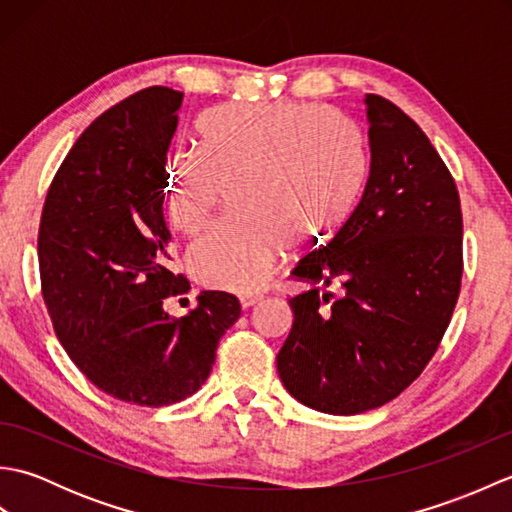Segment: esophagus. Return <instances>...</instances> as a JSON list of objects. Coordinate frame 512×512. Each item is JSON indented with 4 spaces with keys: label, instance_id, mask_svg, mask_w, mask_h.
Instances as JSON below:
<instances>
[{
    "label": "esophagus",
    "instance_id": "34e87169",
    "mask_svg": "<svg viewBox=\"0 0 512 512\" xmlns=\"http://www.w3.org/2000/svg\"><path fill=\"white\" fill-rule=\"evenodd\" d=\"M264 295H259V292H250V295H239V303H242V308H250L255 306V303L262 301Z\"/></svg>",
    "mask_w": 512,
    "mask_h": 512
}]
</instances>
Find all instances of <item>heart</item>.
I'll return each mask as SVG.
<instances>
[{
	"instance_id": "b5f03b06",
	"label": "heart",
	"mask_w": 512,
	"mask_h": 512,
	"mask_svg": "<svg viewBox=\"0 0 512 512\" xmlns=\"http://www.w3.org/2000/svg\"><path fill=\"white\" fill-rule=\"evenodd\" d=\"M198 151L167 165V213L182 233L211 222L231 189V220L189 246L193 277L222 290L266 284L288 239L301 244L352 209L365 178L356 127L303 103L228 105L206 112Z\"/></svg>"
}]
</instances>
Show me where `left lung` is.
<instances>
[{"label": "left lung", "mask_w": 512, "mask_h": 512, "mask_svg": "<svg viewBox=\"0 0 512 512\" xmlns=\"http://www.w3.org/2000/svg\"><path fill=\"white\" fill-rule=\"evenodd\" d=\"M369 176L361 202L292 270L310 290L277 354L306 407L354 416L407 389L449 328L462 281L460 195L427 134L383 96L365 99ZM340 286L334 298L325 287Z\"/></svg>", "instance_id": "left-lung-1"}]
</instances>
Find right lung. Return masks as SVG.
Here are the masks:
<instances>
[{"instance_id":"obj_1","label":"right lung","mask_w":512,"mask_h":512,"mask_svg":"<svg viewBox=\"0 0 512 512\" xmlns=\"http://www.w3.org/2000/svg\"><path fill=\"white\" fill-rule=\"evenodd\" d=\"M182 92L147 88L101 114L54 176L39 224L48 314L74 365L105 394L165 407L209 378L237 297L202 290L187 317L169 297L189 281L169 268L167 151Z\"/></svg>"}]
</instances>
